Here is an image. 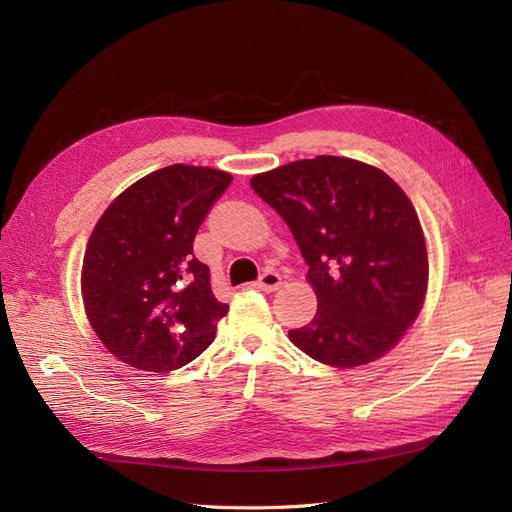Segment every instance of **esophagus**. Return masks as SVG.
Returning a JSON list of instances; mask_svg holds the SVG:
<instances>
[{
  "mask_svg": "<svg viewBox=\"0 0 512 512\" xmlns=\"http://www.w3.org/2000/svg\"><path fill=\"white\" fill-rule=\"evenodd\" d=\"M280 284H282V275L277 273V271H265L262 273L260 277H258V282L254 284L258 290H265V292H273V290H277L280 288Z\"/></svg>",
  "mask_w": 512,
  "mask_h": 512,
  "instance_id": "esophagus-1",
  "label": "esophagus"
}]
</instances>
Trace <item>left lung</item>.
<instances>
[{"label":"left lung","instance_id":"8db88e82","mask_svg":"<svg viewBox=\"0 0 512 512\" xmlns=\"http://www.w3.org/2000/svg\"><path fill=\"white\" fill-rule=\"evenodd\" d=\"M254 192L292 230L318 312L292 344L331 367L391 350L421 312L427 250L404 190L382 170L318 156L256 175Z\"/></svg>","mask_w":512,"mask_h":512}]
</instances>
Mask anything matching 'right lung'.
<instances>
[{
    "label": "right lung",
    "instance_id": "right-lung-1",
    "mask_svg": "<svg viewBox=\"0 0 512 512\" xmlns=\"http://www.w3.org/2000/svg\"><path fill=\"white\" fill-rule=\"evenodd\" d=\"M230 181L207 166L160 168L117 196L91 232L85 309L119 361L162 374L211 346L228 305L213 297L194 237Z\"/></svg>",
    "mask_w": 512,
    "mask_h": 512
}]
</instances>
